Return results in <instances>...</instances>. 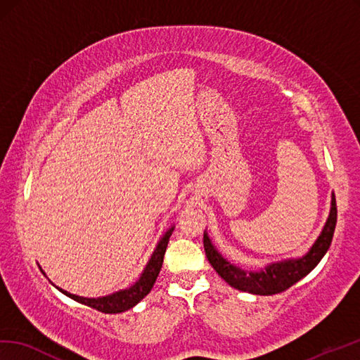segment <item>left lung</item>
Returning a JSON list of instances; mask_svg holds the SVG:
<instances>
[{"mask_svg": "<svg viewBox=\"0 0 360 360\" xmlns=\"http://www.w3.org/2000/svg\"><path fill=\"white\" fill-rule=\"evenodd\" d=\"M336 198L333 195L328 221L325 224L321 236L317 238L310 252L299 259L271 264L261 271H245L239 269V266L230 264L229 261H225V259L216 252L207 235H204V250L208 262L212 264L216 273H218L225 282L230 283L231 287H235L240 291H247V293L261 296L278 295L290 288L291 285H295V283L302 278H305V276L321 262V259L327 253V250L331 245L334 229H336Z\"/></svg>", "mask_w": 360, "mask_h": 360, "instance_id": "left-lung-1", "label": "left lung"}]
</instances>
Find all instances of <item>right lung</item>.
Wrapping results in <instances>:
<instances>
[{"mask_svg":"<svg viewBox=\"0 0 360 360\" xmlns=\"http://www.w3.org/2000/svg\"><path fill=\"white\" fill-rule=\"evenodd\" d=\"M172 233H173V227L170 230H167V233L160 240V244H158L156 250L152 255V259L148 261L144 273L141 274L139 281L135 283V285L127 288V290L118 291V293L105 296V297L89 299V297H81V296H77V295H70V293H67V291L58 288V287L56 288L60 290L61 293H64L65 296H69L73 300H77V302L84 304L90 308H95V310L105 313V314H116V313H122L125 310H129V308L135 307L141 299H144L150 293V290H152L153 283L158 278V274H160V271H161L167 244H169V239L172 236Z\"/></svg>","mask_w":360,"mask_h":360,"instance_id":"obj_1","label":"right lung"}]
</instances>
